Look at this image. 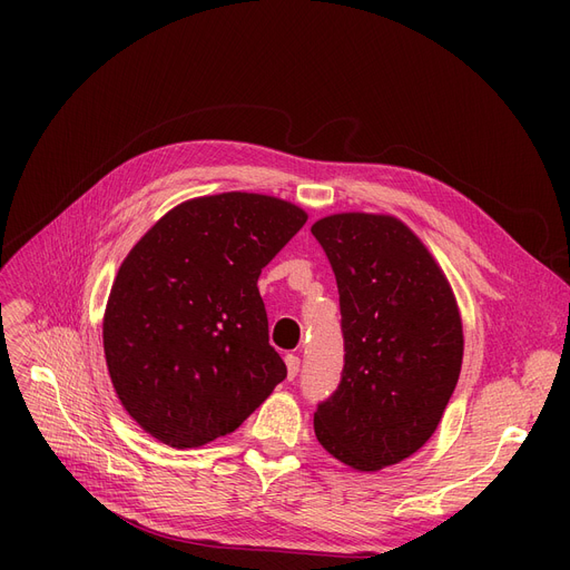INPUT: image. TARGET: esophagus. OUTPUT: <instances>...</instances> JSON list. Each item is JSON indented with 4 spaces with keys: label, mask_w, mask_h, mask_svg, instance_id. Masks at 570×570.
<instances>
[{
    "label": "esophagus",
    "mask_w": 570,
    "mask_h": 570,
    "mask_svg": "<svg viewBox=\"0 0 570 570\" xmlns=\"http://www.w3.org/2000/svg\"><path fill=\"white\" fill-rule=\"evenodd\" d=\"M284 361H286V367H288V379L293 381V379L297 376V372H301V357L288 353V355L284 357Z\"/></svg>",
    "instance_id": "obj_1"
}]
</instances>
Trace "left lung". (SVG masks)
Here are the masks:
<instances>
[{"label":"left lung","instance_id":"1","mask_svg":"<svg viewBox=\"0 0 570 570\" xmlns=\"http://www.w3.org/2000/svg\"><path fill=\"white\" fill-rule=\"evenodd\" d=\"M312 235L337 279L344 337L337 391L316 404V439L357 471L397 464L434 434L460 379L453 291L395 217L333 215Z\"/></svg>","mask_w":570,"mask_h":570}]
</instances>
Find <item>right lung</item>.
Masks as SVG:
<instances>
[{
    "label": "right lung",
    "instance_id": "add662e5",
    "mask_svg": "<svg viewBox=\"0 0 570 570\" xmlns=\"http://www.w3.org/2000/svg\"><path fill=\"white\" fill-rule=\"evenodd\" d=\"M307 215L286 200L230 191L177 205L115 277L104 351L119 402L173 448L226 436L286 379L267 342L261 269Z\"/></svg>",
    "mask_w": 570,
    "mask_h": 570
}]
</instances>
